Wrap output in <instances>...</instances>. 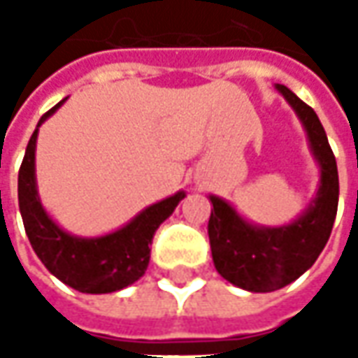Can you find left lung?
I'll return each mask as SVG.
<instances>
[{"label":"left lung","mask_w":358,"mask_h":358,"mask_svg":"<svg viewBox=\"0 0 358 358\" xmlns=\"http://www.w3.org/2000/svg\"><path fill=\"white\" fill-rule=\"evenodd\" d=\"M301 121L309 151L319 167L317 191L307 207L285 225H257L223 197L209 195V243L217 273L231 285L271 293L296 281L313 267L331 237L338 205L337 161L321 121L285 85H275Z\"/></svg>","instance_id":"1"}]
</instances>
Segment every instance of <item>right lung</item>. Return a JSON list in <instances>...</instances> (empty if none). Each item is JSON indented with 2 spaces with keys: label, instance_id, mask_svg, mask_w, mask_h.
I'll return each instance as SVG.
<instances>
[{
  "label": "right lung",
  "instance_id": "obj_1",
  "mask_svg": "<svg viewBox=\"0 0 358 358\" xmlns=\"http://www.w3.org/2000/svg\"><path fill=\"white\" fill-rule=\"evenodd\" d=\"M65 101L67 97L39 119L25 149L17 177V199L23 227L35 255L53 277L79 293H115L143 277L151 257L149 245L155 231L167 217H171L187 193L177 191L171 197L145 207L123 227L97 237H81L59 227L57 221L45 211L37 191L35 147L39 127Z\"/></svg>",
  "mask_w": 358,
  "mask_h": 358
}]
</instances>
